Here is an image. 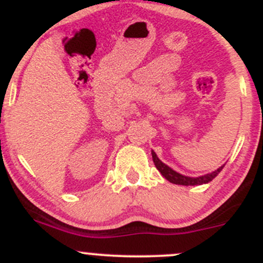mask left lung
<instances>
[{
  "label": "left lung",
  "instance_id": "obj_1",
  "mask_svg": "<svg viewBox=\"0 0 263 263\" xmlns=\"http://www.w3.org/2000/svg\"><path fill=\"white\" fill-rule=\"evenodd\" d=\"M151 154H153V160L154 163H155L156 169L160 172L161 176H163L164 178L168 179L171 183H174V184L197 185V184H203V183H209L210 181H213L215 177L220 173V171L224 168V166H220L217 171L213 172V173L206 174V176H202V177H197V178H191V177H185V176H182V174L177 173V172H174L173 169L169 168L168 165H165L163 161L159 160V158L156 156V154L154 153V151H151Z\"/></svg>",
  "mask_w": 263,
  "mask_h": 263
}]
</instances>
